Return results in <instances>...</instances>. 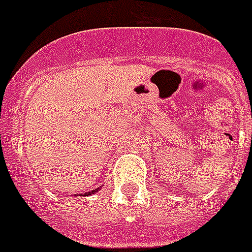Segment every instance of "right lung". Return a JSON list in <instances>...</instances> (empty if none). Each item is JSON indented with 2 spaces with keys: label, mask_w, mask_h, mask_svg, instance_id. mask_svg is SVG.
Listing matches in <instances>:
<instances>
[{
  "label": "right lung",
  "mask_w": 252,
  "mask_h": 252,
  "mask_svg": "<svg viewBox=\"0 0 252 252\" xmlns=\"http://www.w3.org/2000/svg\"><path fill=\"white\" fill-rule=\"evenodd\" d=\"M94 192H97V189H93V191H91V192L84 193V196H88V195H92V193H94Z\"/></svg>",
  "instance_id": "right-lung-1"
}]
</instances>
